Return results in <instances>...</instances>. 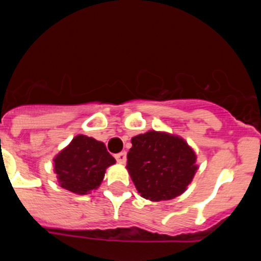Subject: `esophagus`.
Wrapping results in <instances>:
<instances>
[{"label":"esophagus","mask_w":261,"mask_h":261,"mask_svg":"<svg viewBox=\"0 0 261 261\" xmlns=\"http://www.w3.org/2000/svg\"><path fill=\"white\" fill-rule=\"evenodd\" d=\"M114 157H116V160H117V162H118V164H125V162H126V152L117 153Z\"/></svg>","instance_id":"34e87169"}]
</instances>
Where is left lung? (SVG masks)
I'll return each instance as SVG.
<instances>
[{"mask_svg": "<svg viewBox=\"0 0 261 261\" xmlns=\"http://www.w3.org/2000/svg\"><path fill=\"white\" fill-rule=\"evenodd\" d=\"M127 170L136 189L150 201H167L181 194L196 174V154L182 139L148 133L131 139Z\"/></svg>", "mask_w": 261, "mask_h": 261, "instance_id": "left-lung-1", "label": "left lung"}]
</instances>
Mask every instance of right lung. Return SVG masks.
<instances>
[{"mask_svg":"<svg viewBox=\"0 0 261 261\" xmlns=\"http://www.w3.org/2000/svg\"><path fill=\"white\" fill-rule=\"evenodd\" d=\"M54 162L60 187L73 193L87 194L100 186L107 167L116 160L101 142L79 135Z\"/></svg>","mask_w":261,"mask_h":261,"instance_id":"1","label":"right lung"}]
</instances>
